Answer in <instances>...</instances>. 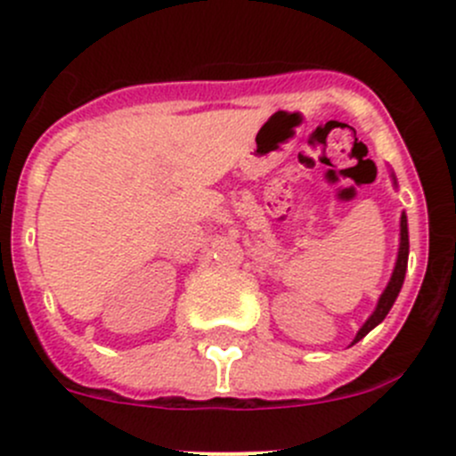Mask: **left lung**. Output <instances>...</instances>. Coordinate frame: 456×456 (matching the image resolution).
Masks as SVG:
<instances>
[{"instance_id":"8db88e82","label":"left lung","mask_w":456,"mask_h":456,"mask_svg":"<svg viewBox=\"0 0 456 456\" xmlns=\"http://www.w3.org/2000/svg\"><path fill=\"white\" fill-rule=\"evenodd\" d=\"M406 266H408V223H406V214H402V242H399V256H397V265H395V271H393V278H390L386 291L381 293L379 302H377L375 314L366 320V324L362 326L360 333L355 335V342L353 344H357L362 338H366V333L375 329V326L379 324L386 315H388L390 306L395 305L399 291H402L403 278H406Z\"/></svg>"}]
</instances>
